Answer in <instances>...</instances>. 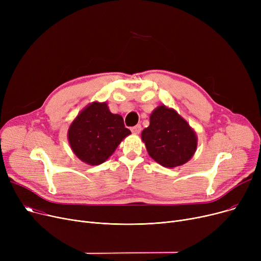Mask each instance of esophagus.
<instances>
[{"label": "esophagus", "mask_w": 261, "mask_h": 261, "mask_svg": "<svg viewBox=\"0 0 261 261\" xmlns=\"http://www.w3.org/2000/svg\"><path fill=\"white\" fill-rule=\"evenodd\" d=\"M131 131H132V133H134V134H139V133L142 131V126H141V125H136V126H134V127L131 128Z\"/></svg>", "instance_id": "obj_1"}]
</instances>
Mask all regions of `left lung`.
Segmentation results:
<instances>
[{
	"mask_svg": "<svg viewBox=\"0 0 261 261\" xmlns=\"http://www.w3.org/2000/svg\"><path fill=\"white\" fill-rule=\"evenodd\" d=\"M146 149L160 165L173 168L187 163L195 154L197 134L175 110L159 106L150 115V125L142 132Z\"/></svg>",
	"mask_w": 261,
	"mask_h": 261,
	"instance_id": "1",
	"label": "left lung"
}]
</instances>
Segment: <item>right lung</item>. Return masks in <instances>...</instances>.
<instances>
[{"label": "right lung", "mask_w": 261, "mask_h": 261, "mask_svg": "<svg viewBox=\"0 0 261 261\" xmlns=\"http://www.w3.org/2000/svg\"><path fill=\"white\" fill-rule=\"evenodd\" d=\"M129 134L120 115L110 112L107 102L94 101L73 120L67 139L75 155L95 166L111 156Z\"/></svg>", "instance_id": "right-lung-1"}]
</instances>
